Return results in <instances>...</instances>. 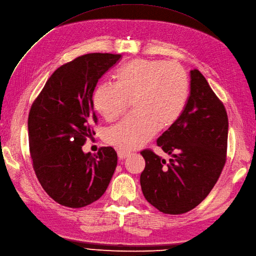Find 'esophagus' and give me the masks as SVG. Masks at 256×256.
<instances>
[{
	"mask_svg": "<svg viewBox=\"0 0 256 256\" xmlns=\"http://www.w3.org/2000/svg\"><path fill=\"white\" fill-rule=\"evenodd\" d=\"M117 154H118V158L119 159H126L130 154V152H126V150H117Z\"/></svg>",
	"mask_w": 256,
	"mask_h": 256,
	"instance_id": "34e87169",
	"label": "esophagus"
}]
</instances>
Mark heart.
I'll return each mask as SVG.
<instances>
[{
	"label": "heart",
	"instance_id": "1",
	"mask_svg": "<svg viewBox=\"0 0 256 256\" xmlns=\"http://www.w3.org/2000/svg\"><path fill=\"white\" fill-rule=\"evenodd\" d=\"M190 97V77L178 62L136 58L115 74V84H100L93 93V106L113 121L132 100L135 113L108 128L104 140L122 150L141 146L157 130L180 119Z\"/></svg>",
	"mask_w": 256,
	"mask_h": 256
}]
</instances>
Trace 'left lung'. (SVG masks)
Instances as JSON below:
<instances>
[{"label": "left lung", "mask_w": 256, "mask_h": 256, "mask_svg": "<svg viewBox=\"0 0 256 256\" xmlns=\"http://www.w3.org/2000/svg\"><path fill=\"white\" fill-rule=\"evenodd\" d=\"M226 108L198 69L190 71V94L180 119L158 138L172 156L165 161L152 150L140 154L144 198L163 214H182L196 207L216 185L226 163Z\"/></svg>", "instance_id": "left-lung-1"}]
</instances>
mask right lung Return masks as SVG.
<instances>
[{
  "label": "right lung",
  "instance_id": "right-lung-1",
  "mask_svg": "<svg viewBox=\"0 0 256 256\" xmlns=\"http://www.w3.org/2000/svg\"><path fill=\"white\" fill-rule=\"evenodd\" d=\"M120 54L88 53L60 66L33 102L28 117L32 166L42 187L58 204L80 208L100 198L117 166V154L104 146L84 154L95 135L93 92Z\"/></svg>",
  "mask_w": 256,
  "mask_h": 256
}]
</instances>
